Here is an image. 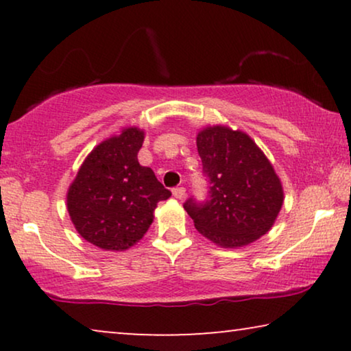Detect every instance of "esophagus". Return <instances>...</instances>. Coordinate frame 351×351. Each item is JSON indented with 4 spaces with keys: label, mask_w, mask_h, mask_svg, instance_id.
I'll list each match as a JSON object with an SVG mask.
<instances>
[{
    "label": "esophagus",
    "mask_w": 351,
    "mask_h": 351,
    "mask_svg": "<svg viewBox=\"0 0 351 351\" xmlns=\"http://www.w3.org/2000/svg\"><path fill=\"white\" fill-rule=\"evenodd\" d=\"M172 196L177 199H182L185 196V189L184 186H177V189L172 190Z\"/></svg>",
    "instance_id": "obj_1"
}]
</instances>
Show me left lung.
I'll return each mask as SVG.
<instances>
[{
  "label": "left lung",
  "instance_id": "obj_1",
  "mask_svg": "<svg viewBox=\"0 0 351 351\" xmlns=\"http://www.w3.org/2000/svg\"><path fill=\"white\" fill-rule=\"evenodd\" d=\"M196 147L210 195L204 204H184L195 228L227 249L244 247L270 232L285 190L257 143L239 129L215 124L199 129Z\"/></svg>",
  "mask_w": 351,
  "mask_h": 351
}]
</instances>
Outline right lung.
Here are the masks:
<instances>
[{
	"label": "right lung",
	"mask_w": 351,
	"mask_h": 351,
	"mask_svg": "<svg viewBox=\"0 0 351 351\" xmlns=\"http://www.w3.org/2000/svg\"><path fill=\"white\" fill-rule=\"evenodd\" d=\"M145 131L126 126L93 148L66 191V210L76 232L104 251H126L150 228L160 201L171 191L137 153Z\"/></svg>",
	"instance_id": "add662e5"
}]
</instances>
